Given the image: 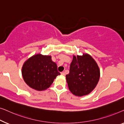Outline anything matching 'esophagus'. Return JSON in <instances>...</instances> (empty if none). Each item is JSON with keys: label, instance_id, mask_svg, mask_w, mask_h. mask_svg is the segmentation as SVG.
I'll list each match as a JSON object with an SVG mask.
<instances>
[{"label": "esophagus", "instance_id": "34e87169", "mask_svg": "<svg viewBox=\"0 0 124 124\" xmlns=\"http://www.w3.org/2000/svg\"><path fill=\"white\" fill-rule=\"evenodd\" d=\"M61 74L62 75H63V76L65 75V72H64V71H63V72H62L61 73Z\"/></svg>", "mask_w": 124, "mask_h": 124}]
</instances>
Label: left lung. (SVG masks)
Wrapping results in <instances>:
<instances>
[{"instance_id": "obj_1", "label": "left lung", "mask_w": 124, "mask_h": 124, "mask_svg": "<svg viewBox=\"0 0 124 124\" xmlns=\"http://www.w3.org/2000/svg\"><path fill=\"white\" fill-rule=\"evenodd\" d=\"M99 77L98 66L88 54L74 55L70 72L66 76L70 90L73 94L80 97L88 94L95 88Z\"/></svg>"}]
</instances>
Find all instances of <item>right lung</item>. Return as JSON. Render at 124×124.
<instances>
[{
    "label": "right lung",
    "instance_id": "add662e5",
    "mask_svg": "<svg viewBox=\"0 0 124 124\" xmlns=\"http://www.w3.org/2000/svg\"><path fill=\"white\" fill-rule=\"evenodd\" d=\"M22 74L25 83L31 88L43 90L49 88L60 73L51 57L38 54L23 64Z\"/></svg>",
    "mask_w": 124,
    "mask_h": 124
}]
</instances>
